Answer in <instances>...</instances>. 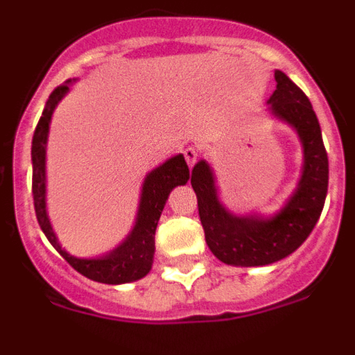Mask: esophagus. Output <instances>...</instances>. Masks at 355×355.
I'll return each mask as SVG.
<instances>
[{
    "label": "esophagus",
    "mask_w": 355,
    "mask_h": 355,
    "mask_svg": "<svg viewBox=\"0 0 355 355\" xmlns=\"http://www.w3.org/2000/svg\"><path fill=\"white\" fill-rule=\"evenodd\" d=\"M183 155H184V159H187V163H188V167H193L197 162V150L193 149V147H187V149L183 150Z\"/></svg>",
    "instance_id": "esophagus-1"
}]
</instances>
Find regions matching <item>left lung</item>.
<instances>
[{"instance_id":"1","label":"left lung","mask_w":355,"mask_h":355,"mask_svg":"<svg viewBox=\"0 0 355 355\" xmlns=\"http://www.w3.org/2000/svg\"><path fill=\"white\" fill-rule=\"evenodd\" d=\"M275 81L268 110L297 131L304 149L302 175L283 209L270 218L233 215L218 199L209 163L200 159L192 171L206 243L225 265L263 266L286 258L311 234L324 209L329 159L318 119L306 94L283 71H275Z\"/></svg>"}]
</instances>
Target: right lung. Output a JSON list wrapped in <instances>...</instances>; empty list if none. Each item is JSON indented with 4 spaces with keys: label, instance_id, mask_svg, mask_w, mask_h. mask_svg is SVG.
Returning a JSON list of instances; mask_svg holds the SVG:
<instances>
[{
    "label": "right lung",
    "instance_id": "add662e5",
    "mask_svg": "<svg viewBox=\"0 0 355 355\" xmlns=\"http://www.w3.org/2000/svg\"><path fill=\"white\" fill-rule=\"evenodd\" d=\"M69 83L56 87L49 96L46 108L42 112L39 124L31 140V163H33V181H31V192H33V205L40 229L53 247L62 254V258L85 277L105 284H122L139 281L144 275L149 274L155 258V233L158 225L159 215L163 206L167 202L168 193L172 188L184 184L190 180V171L184 162L183 155L172 156L171 159L159 165L153 172H149L142 184V196H140L139 213L131 233L122 241L117 249L108 252L101 258H74L62 249L53 233L49 224L48 211H46V142H48L49 122L55 112L56 105L62 101V97L69 92Z\"/></svg>",
    "mask_w": 355,
    "mask_h": 355
}]
</instances>
